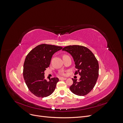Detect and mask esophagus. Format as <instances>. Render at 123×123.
<instances>
[{"label": "esophagus", "instance_id": "obj_1", "mask_svg": "<svg viewBox=\"0 0 123 123\" xmlns=\"http://www.w3.org/2000/svg\"><path fill=\"white\" fill-rule=\"evenodd\" d=\"M59 80H66L67 79V78H64V77H60L59 78Z\"/></svg>", "mask_w": 123, "mask_h": 123}]
</instances>
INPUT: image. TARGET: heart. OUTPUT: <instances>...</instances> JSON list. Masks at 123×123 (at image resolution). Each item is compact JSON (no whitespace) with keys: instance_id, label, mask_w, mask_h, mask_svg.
<instances>
[{"instance_id":"heart-1","label":"heart","mask_w":123,"mask_h":123,"mask_svg":"<svg viewBox=\"0 0 123 123\" xmlns=\"http://www.w3.org/2000/svg\"><path fill=\"white\" fill-rule=\"evenodd\" d=\"M61 74H62V75H65V73H62Z\"/></svg>"}]
</instances>
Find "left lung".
Masks as SVG:
<instances>
[{
    "label": "left lung",
    "instance_id": "left-lung-1",
    "mask_svg": "<svg viewBox=\"0 0 123 123\" xmlns=\"http://www.w3.org/2000/svg\"><path fill=\"white\" fill-rule=\"evenodd\" d=\"M63 51L71 55L77 70L75 74L80 76L79 81L72 79L70 90L77 95L84 96L90 92L96 84L98 77V62L94 55L87 48L79 45L68 46Z\"/></svg>",
    "mask_w": 123,
    "mask_h": 123
}]
</instances>
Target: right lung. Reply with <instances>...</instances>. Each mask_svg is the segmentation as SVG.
<instances>
[{
    "mask_svg": "<svg viewBox=\"0 0 123 123\" xmlns=\"http://www.w3.org/2000/svg\"><path fill=\"white\" fill-rule=\"evenodd\" d=\"M62 47L42 44L32 49L25 57L23 75L29 90L39 98H45L54 92L57 77L47 81L44 79V71L49 67L53 55L62 49Z\"/></svg>",
    "mask_w": 123,
    "mask_h": 123,
    "instance_id": "1",
    "label": "right lung"
}]
</instances>
